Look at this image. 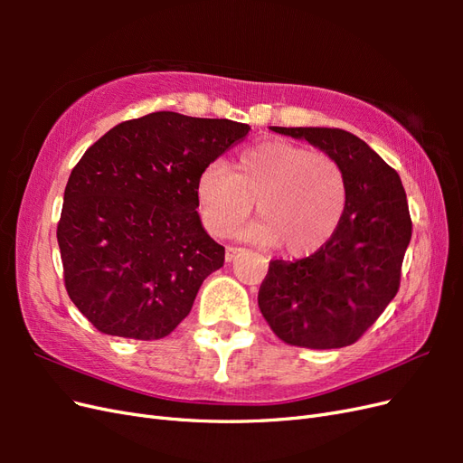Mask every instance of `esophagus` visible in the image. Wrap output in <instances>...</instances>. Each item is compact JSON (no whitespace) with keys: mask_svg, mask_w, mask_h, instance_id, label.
Wrapping results in <instances>:
<instances>
[{"mask_svg":"<svg viewBox=\"0 0 463 463\" xmlns=\"http://www.w3.org/2000/svg\"><path fill=\"white\" fill-rule=\"evenodd\" d=\"M245 249H240V247H228L226 249V262H233L237 257L243 255Z\"/></svg>","mask_w":463,"mask_h":463,"instance_id":"1","label":"esophagus"}]
</instances>
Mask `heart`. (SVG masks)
Returning <instances> with one entry per match:
<instances>
[{
    "mask_svg": "<svg viewBox=\"0 0 463 463\" xmlns=\"http://www.w3.org/2000/svg\"><path fill=\"white\" fill-rule=\"evenodd\" d=\"M204 228L230 237L253 213L247 235L279 243L289 255H311L338 230L345 210V177L328 154L288 141H266L237 154L233 167L210 164L197 179Z\"/></svg>",
    "mask_w": 463,
    "mask_h": 463,
    "instance_id": "1",
    "label": "heart"
}]
</instances>
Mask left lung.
<instances>
[{
  "label": "left lung",
  "instance_id": "obj_1",
  "mask_svg": "<svg viewBox=\"0 0 463 463\" xmlns=\"http://www.w3.org/2000/svg\"><path fill=\"white\" fill-rule=\"evenodd\" d=\"M338 162L345 210L317 253L272 260L259 291L260 313L286 344L335 349L354 344L396 298L411 218L396 170L359 137L330 128H270Z\"/></svg>",
  "mask_w": 463,
  "mask_h": 463
}]
</instances>
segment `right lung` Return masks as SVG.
<instances>
[{"label": "right lung", "instance_id": "right-lung-1", "mask_svg": "<svg viewBox=\"0 0 463 463\" xmlns=\"http://www.w3.org/2000/svg\"><path fill=\"white\" fill-rule=\"evenodd\" d=\"M249 131L232 119L154 111L82 154L58 243L69 298L98 330L160 340L189 315L226 253L203 228L197 179Z\"/></svg>", "mask_w": 463, "mask_h": 463}]
</instances>
